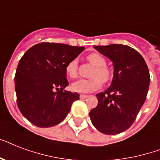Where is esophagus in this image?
<instances>
[{
	"label": "esophagus",
	"instance_id": "obj_1",
	"mask_svg": "<svg viewBox=\"0 0 160 160\" xmlns=\"http://www.w3.org/2000/svg\"><path fill=\"white\" fill-rule=\"evenodd\" d=\"M88 97V95H80V99H86V98Z\"/></svg>",
	"mask_w": 160,
	"mask_h": 160
}]
</instances>
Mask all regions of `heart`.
<instances>
[{"label":"heart","instance_id":"obj_1","mask_svg":"<svg viewBox=\"0 0 160 160\" xmlns=\"http://www.w3.org/2000/svg\"><path fill=\"white\" fill-rule=\"evenodd\" d=\"M87 60L95 65V69L91 73L92 79L80 80L73 83L71 90L78 93H90L98 90L102 86L103 83L109 82L112 79V72L106 66L105 58L99 53H90L86 57ZM78 61L71 60L65 65V73L71 79H75L78 76Z\"/></svg>","mask_w":160,"mask_h":160}]
</instances>
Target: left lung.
Returning <instances> with one entry per match:
<instances>
[{"label": "left lung", "mask_w": 160, "mask_h": 160, "mask_svg": "<svg viewBox=\"0 0 160 160\" xmlns=\"http://www.w3.org/2000/svg\"><path fill=\"white\" fill-rule=\"evenodd\" d=\"M114 65L111 85L96 95L98 105L90 110L93 125L105 134L125 131L136 119L149 90V72L142 55L130 46H95Z\"/></svg>", "instance_id": "obj_1"}]
</instances>
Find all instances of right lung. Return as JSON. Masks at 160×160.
<instances>
[{
	"instance_id": "obj_1",
	"label": "right lung",
	"mask_w": 160,
	"mask_h": 160,
	"mask_svg": "<svg viewBox=\"0 0 160 160\" xmlns=\"http://www.w3.org/2000/svg\"><path fill=\"white\" fill-rule=\"evenodd\" d=\"M85 47L42 42L32 46L21 57L15 75L16 102L25 118L41 128L63 121L78 93L65 90L69 83L65 65Z\"/></svg>"
}]
</instances>
